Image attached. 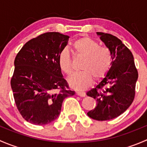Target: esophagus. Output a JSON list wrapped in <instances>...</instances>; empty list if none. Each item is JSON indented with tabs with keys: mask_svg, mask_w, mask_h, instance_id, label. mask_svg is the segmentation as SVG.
Here are the masks:
<instances>
[{
	"mask_svg": "<svg viewBox=\"0 0 147 147\" xmlns=\"http://www.w3.org/2000/svg\"><path fill=\"white\" fill-rule=\"evenodd\" d=\"M76 94H78V96L80 97H84L86 95V93L84 92H82V91H77Z\"/></svg>",
	"mask_w": 147,
	"mask_h": 147,
	"instance_id": "esophagus-1",
	"label": "esophagus"
}]
</instances>
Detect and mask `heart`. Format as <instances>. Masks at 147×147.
Returning <instances> with one entry per match:
<instances>
[{
    "instance_id": "b5f03b06",
    "label": "heart",
    "mask_w": 147,
    "mask_h": 147,
    "mask_svg": "<svg viewBox=\"0 0 147 147\" xmlns=\"http://www.w3.org/2000/svg\"><path fill=\"white\" fill-rule=\"evenodd\" d=\"M72 49L75 55L84 58L81 65L82 72L69 79L71 87L77 90H85L93 82L105 78L112 67L113 55L108 47H100L99 42L88 37H82L74 41ZM60 69L69 76L73 72L72 57L67 49H63L58 56Z\"/></svg>"
}]
</instances>
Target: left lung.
<instances>
[{
    "label": "left lung",
    "mask_w": 147,
    "mask_h": 147,
    "mask_svg": "<svg viewBox=\"0 0 147 147\" xmlns=\"http://www.w3.org/2000/svg\"><path fill=\"white\" fill-rule=\"evenodd\" d=\"M97 35L112 52L113 63L100 84L87 92V95L97 102V107L87 115L105 121L124 113L134 101L138 71L132 53L119 38L102 32H97Z\"/></svg>",
    "instance_id": "obj_1"
}]
</instances>
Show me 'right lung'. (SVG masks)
Returning a JSON list of instances; mask_svg holds the SVG:
<instances>
[{
  "label": "right lung",
  "mask_w": 147,
  "mask_h": 147,
  "mask_svg": "<svg viewBox=\"0 0 147 147\" xmlns=\"http://www.w3.org/2000/svg\"><path fill=\"white\" fill-rule=\"evenodd\" d=\"M69 37L57 32L41 34L26 42L16 55L10 80L21 116L35 125L58 117L63 100L73 96L63 78L58 56Z\"/></svg>",
  "instance_id": "1"
}]
</instances>
